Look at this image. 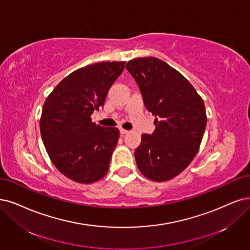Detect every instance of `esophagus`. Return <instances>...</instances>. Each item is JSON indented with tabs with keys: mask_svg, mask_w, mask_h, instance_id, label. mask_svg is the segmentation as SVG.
<instances>
[{
	"mask_svg": "<svg viewBox=\"0 0 250 250\" xmlns=\"http://www.w3.org/2000/svg\"><path fill=\"white\" fill-rule=\"evenodd\" d=\"M119 132H120V135H122V136H124V135H125V134H127V133H128V131L124 130V128H120Z\"/></svg>",
	"mask_w": 250,
	"mask_h": 250,
	"instance_id": "obj_1",
	"label": "esophagus"
}]
</instances>
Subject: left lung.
<instances>
[{
	"mask_svg": "<svg viewBox=\"0 0 250 250\" xmlns=\"http://www.w3.org/2000/svg\"><path fill=\"white\" fill-rule=\"evenodd\" d=\"M125 69L155 116L154 132L143 134L135 150L138 169L150 180H170L199 150L207 124L204 101L186 77L159 59H135Z\"/></svg>",
	"mask_w": 250,
	"mask_h": 250,
	"instance_id": "1",
	"label": "left lung"
}]
</instances>
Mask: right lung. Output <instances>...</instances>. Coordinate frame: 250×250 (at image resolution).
<instances>
[{
  "label": "right lung",
  "instance_id": "add662e5",
  "mask_svg": "<svg viewBox=\"0 0 250 250\" xmlns=\"http://www.w3.org/2000/svg\"><path fill=\"white\" fill-rule=\"evenodd\" d=\"M125 63L97 62L74 71L43 105L40 132L46 151L57 169L74 181L92 183L108 172L119 131L96 125L90 116L104 106Z\"/></svg>",
  "mask_w": 250,
  "mask_h": 250
}]
</instances>
